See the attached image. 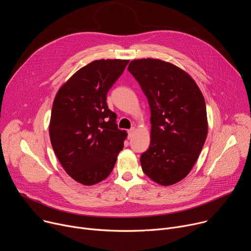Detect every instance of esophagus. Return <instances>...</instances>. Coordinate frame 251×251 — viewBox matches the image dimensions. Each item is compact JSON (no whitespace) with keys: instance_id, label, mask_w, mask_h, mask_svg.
I'll return each mask as SVG.
<instances>
[{"instance_id":"1","label":"esophagus","mask_w":251,"mask_h":251,"mask_svg":"<svg viewBox=\"0 0 251 251\" xmlns=\"http://www.w3.org/2000/svg\"><path fill=\"white\" fill-rule=\"evenodd\" d=\"M135 131H136V129H135L134 127H133V128H131L130 130H128V137H129V139L133 137V135H134Z\"/></svg>"}]
</instances>
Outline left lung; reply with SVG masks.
<instances>
[{
    "instance_id": "left-lung-1",
    "label": "left lung",
    "mask_w": 251,
    "mask_h": 251,
    "mask_svg": "<svg viewBox=\"0 0 251 251\" xmlns=\"http://www.w3.org/2000/svg\"><path fill=\"white\" fill-rule=\"evenodd\" d=\"M128 71L151 108V144L142 170L159 185L182 180L198 159L208 134L204 97L191 75L159 59L133 60Z\"/></svg>"
}]
</instances>
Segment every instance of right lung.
<instances>
[{"instance_id": "add662e5", "label": "right lung", "mask_w": 251, "mask_h": 251, "mask_svg": "<svg viewBox=\"0 0 251 251\" xmlns=\"http://www.w3.org/2000/svg\"><path fill=\"white\" fill-rule=\"evenodd\" d=\"M129 60H96L76 71L59 89L49 123L51 145L65 172L94 185L112 172L127 132L119 130L106 95Z\"/></svg>"}]
</instances>
